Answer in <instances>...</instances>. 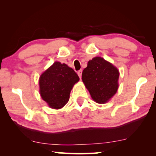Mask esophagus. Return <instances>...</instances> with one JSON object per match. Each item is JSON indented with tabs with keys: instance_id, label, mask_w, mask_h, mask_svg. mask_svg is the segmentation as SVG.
<instances>
[{
	"instance_id": "esophagus-1",
	"label": "esophagus",
	"mask_w": 156,
	"mask_h": 156,
	"mask_svg": "<svg viewBox=\"0 0 156 156\" xmlns=\"http://www.w3.org/2000/svg\"><path fill=\"white\" fill-rule=\"evenodd\" d=\"M82 69L79 70V71L77 72V74H78V76H80V78L82 77Z\"/></svg>"
}]
</instances>
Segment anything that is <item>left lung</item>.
Segmentation results:
<instances>
[{
	"label": "left lung",
	"mask_w": 156,
	"mask_h": 156,
	"mask_svg": "<svg viewBox=\"0 0 156 156\" xmlns=\"http://www.w3.org/2000/svg\"><path fill=\"white\" fill-rule=\"evenodd\" d=\"M119 72L112 63L96 57L83 70L82 79L94 101L105 104L116 93Z\"/></svg>",
	"instance_id": "obj_1"
}]
</instances>
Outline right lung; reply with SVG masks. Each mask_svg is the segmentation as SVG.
Listing matches in <instances>:
<instances>
[{
	"label": "right lung",
	"instance_id": "obj_1",
	"mask_svg": "<svg viewBox=\"0 0 156 156\" xmlns=\"http://www.w3.org/2000/svg\"><path fill=\"white\" fill-rule=\"evenodd\" d=\"M80 78L66 64L55 62L40 76V93L50 108H62L69 99L72 87Z\"/></svg>",
	"mask_w": 156,
	"mask_h": 156
}]
</instances>
